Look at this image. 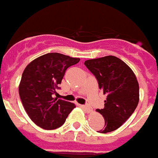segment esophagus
Wrapping results in <instances>:
<instances>
[{"label": "esophagus", "instance_id": "obj_1", "mask_svg": "<svg viewBox=\"0 0 158 158\" xmlns=\"http://www.w3.org/2000/svg\"><path fill=\"white\" fill-rule=\"evenodd\" d=\"M80 106H81L83 108H84V109H85L87 112H89L91 111V107H90L89 105H87V104H85V105H84V104H83V105H80Z\"/></svg>", "mask_w": 158, "mask_h": 158}]
</instances>
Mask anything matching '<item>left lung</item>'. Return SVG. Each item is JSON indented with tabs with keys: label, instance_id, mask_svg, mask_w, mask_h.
<instances>
[{
	"label": "left lung",
	"instance_id": "1",
	"mask_svg": "<svg viewBox=\"0 0 158 158\" xmlns=\"http://www.w3.org/2000/svg\"><path fill=\"white\" fill-rule=\"evenodd\" d=\"M84 64L96 78L99 89L107 95L104 108L97 109L105 122L98 132H112L120 128L137 107L139 84L136 75L124 62L112 55L89 59Z\"/></svg>",
	"mask_w": 158,
	"mask_h": 158
}]
</instances>
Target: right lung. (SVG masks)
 <instances>
[{
    "instance_id": "add662e5",
    "label": "right lung",
    "mask_w": 158,
    "mask_h": 158,
    "mask_svg": "<svg viewBox=\"0 0 158 158\" xmlns=\"http://www.w3.org/2000/svg\"><path fill=\"white\" fill-rule=\"evenodd\" d=\"M80 59L59 53H48L25 68L19 85L24 108L34 124L46 130L61 127L75 108L71 102L54 98L67 69Z\"/></svg>"
}]
</instances>
